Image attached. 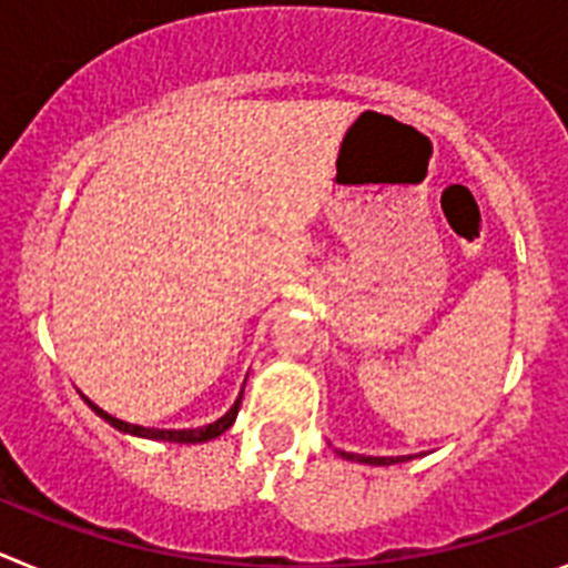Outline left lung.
<instances>
[{"label":"left lung","instance_id":"1","mask_svg":"<svg viewBox=\"0 0 568 568\" xmlns=\"http://www.w3.org/2000/svg\"><path fill=\"white\" fill-rule=\"evenodd\" d=\"M341 458L355 460V464H369V466H389V464H404V460H413L415 455H398V458H375V455H355V453H344L338 449Z\"/></svg>","mask_w":568,"mask_h":568}]
</instances>
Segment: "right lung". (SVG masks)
I'll use <instances>...</instances> for the list:
<instances>
[{
	"label": "right lung",
	"mask_w": 568,
	"mask_h": 568,
	"mask_svg": "<svg viewBox=\"0 0 568 568\" xmlns=\"http://www.w3.org/2000/svg\"><path fill=\"white\" fill-rule=\"evenodd\" d=\"M244 384H247V378H244ZM241 395H244V389H241L239 398H235V404L230 406L222 418L213 420V424H207V426H195V429H153V426L128 424V420H119V418H113L110 413H104L102 406L93 404L88 395H82V398H84V404H88L90 409L99 415V418L108 420L113 429H119V433H124V435H135V438H148V440H168V444H207V440L219 438V435H224L230 426L235 424V415H239V406H241Z\"/></svg>",
	"instance_id": "add662e5"
}]
</instances>
